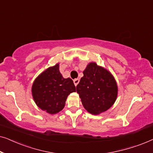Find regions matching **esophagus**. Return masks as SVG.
<instances>
[{"label":"esophagus","instance_id":"esophagus-1","mask_svg":"<svg viewBox=\"0 0 153 153\" xmlns=\"http://www.w3.org/2000/svg\"><path fill=\"white\" fill-rule=\"evenodd\" d=\"M79 83V79H74V83L75 85V86H76L77 84Z\"/></svg>","mask_w":153,"mask_h":153}]
</instances>
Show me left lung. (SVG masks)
I'll use <instances>...</instances> for the list:
<instances>
[{
    "label": "left lung",
    "mask_w": 153,
    "mask_h": 153,
    "mask_svg": "<svg viewBox=\"0 0 153 153\" xmlns=\"http://www.w3.org/2000/svg\"><path fill=\"white\" fill-rule=\"evenodd\" d=\"M76 92L88 112L99 115L115 103L118 96V85L114 76L103 67L95 62L88 64L83 72Z\"/></svg>",
    "instance_id": "1"
}]
</instances>
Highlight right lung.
Segmentation results:
<instances>
[{
  "instance_id": "right-lung-1",
  "label": "right lung",
  "mask_w": 153,
  "mask_h": 153,
  "mask_svg": "<svg viewBox=\"0 0 153 153\" xmlns=\"http://www.w3.org/2000/svg\"><path fill=\"white\" fill-rule=\"evenodd\" d=\"M31 91L39 108L49 114H56L62 110L68 95L76 92V87L70 78H63L57 63L39 74Z\"/></svg>"
}]
</instances>
